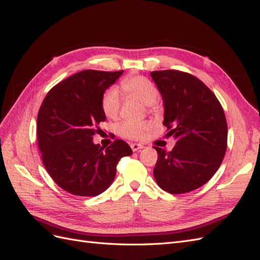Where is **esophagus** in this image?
<instances>
[{
	"instance_id": "obj_1",
	"label": "esophagus",
	"mask_w": 260,
	"mask_h": 260,
	"mask_svg": "<svg viewBox=\"0 0 260 260\" xmlns=\"http://www.w3.org/2000/svg\"><path fill=\"white\" fill-rule=\"evenodd\" d=\"M131 149L134 152H137V151H140L141 149H143V145L142 144H139V143H132L131 144Z\"/></svg>"
}]
</instances>
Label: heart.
Returning a JSON list of instances; mask_svg holds the SVG:
<instances>
[{"instance_id": "b5f03b06", "label": "heart", "mask_w": 260, "mask_h": 260, "mask_svg": "<svg viewBox=\"0 0 260 260\" xmlns=\"http://www.w3.org/2000/svg\"><path fill=\"white\" fill-rule=\"evenodd\" d=\"M121 89L126 97L134 98L145 106H150L151 110L154 109V104L159 98V90L156 86L143 76H131L121 81ZM120 109V94L117 88L111 87L106 90L101 98V110L108 119H116ZM151 128L148 121L141 122H122L118 125L119 135L130 139L139 140L145 132Z\"/></svg>"}]
</instances>
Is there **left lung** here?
Instances as JSON below:
<instances>
[{"label": "left lung", "mask_w": 260, "mask_h": 260, "mask_svg": "<svg viewBox=\"0 0 260 260\" xmlns=\"http://www.w3.org/2000/svg\"><path fill=\"white\" fill-rule=\"evenodd\" d=\"M151 77L164 104L167 137L176 143L167 152L154 147V179L164 191L184 194L204 185L218 170L227 149V122L213 91L195 76L169 69Z\"/></svg>", "instance_id": "obj_1"}]
</instances>
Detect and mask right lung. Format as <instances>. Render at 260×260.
Here are the masks:
<instances>
[{"instance_id":"add662e5","label":"right lung","mask_w":260,"mask_h":260,"mask_svg":"<svg viewBox=\"0 0 260 260\" xmlns=\"http://www.w3.org/2000/svg\"><path fill=\"white\" fill-rule=\"evenodd\" d=\"M123 71H82L48 91L37 116V142L44 167L64 191L96 196L116 176L117 164L132 154L129 144L116 139L108 148L92 142L106 116L101 98Z\"/></svg>"}]
</instances>
